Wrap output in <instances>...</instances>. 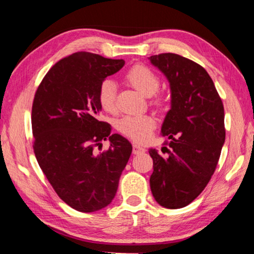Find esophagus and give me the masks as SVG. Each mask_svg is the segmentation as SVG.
Returning <instances> with one entry per match:
<instances>
[{
  "instance_id": "esophagus-1",
  "label": "esophagus",
  "mask_w": 254,
  "mask_h": 254,
  "mask_svg": "<svg viewBox=\"0 0 254 254\" xmlns=\"http://www.w3.org/2000/svg\"><path fill=\"white\" fill-rule=\"evenodd\" d=\"M144 151H145V149L143 147H141V145L136 144V143H133V153L140 154V153H143Z\"/></svg>"
}]
</instances>
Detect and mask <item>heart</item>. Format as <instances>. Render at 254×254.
<instances>
[{"label":"heart","mask_w":254,"mask_h":254,"mask_svg":"<svg viewBox=\"0 0 254 254\" xmlns=\"http://www.w3.org/2000/svg\"><path fill=\"white\" fill-rule=\"evenodd\" d=\"M126 79L132 87L144 96H152L160 87V78L151 68L145 65H135L126 74ZM97 100L103 110L113 113L117 110V84L112 79L101 81L97 91ZM157 105L160 101L157 100ZM157 123L152 115H127L118 123L119 131L136 142H147L151 137Z\"/></svg>","instance_id":"heart-1"}]
</instances>
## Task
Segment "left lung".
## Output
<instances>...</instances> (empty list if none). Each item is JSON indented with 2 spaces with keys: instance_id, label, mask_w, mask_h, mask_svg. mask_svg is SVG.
<instances>
[{
  "instance_id": "left-lung-1",
  "label": "left lung",
  "mask_w": 254,
  "mask_h": 254,
  "mask_svg": "<svg viewBox=\"0 0 254 254\" xmlns=\"http://www.w3.org/2000/svg\"><path fill=\"white\" fill-rule=\"evenodd\" d=\"M149 59L167 77L171 92V109L161 127L162 135L171 141L162 148L166 157L149 150L153 160L150 188L159 205L182 208L204 190L216 169L225 141L224 106L198 64L170 53Z\"/></svg>"
}]
</instances>
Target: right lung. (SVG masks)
<instances>
[{
  "label": "right lung",
  "mask_w": 254,
  "mask_h": 254,
  "mask_svg": "<svg viewBox=\"0 0 254 254\" xmlns=\"http://www.w3.org/2000/svg\"><path fill=\"white\" fill-rule=\"evenodd\" d=\"M123 59L75 53L56 63L38 87L32 104L33 150L47 179L67 205L92 213L113 200L132 152L122 135L98 120L101 81L124 66ZM109 138L110 148L96 147Z\"/></svg>",
  "instance_id": "right-lung-1"
}]
</instances>
